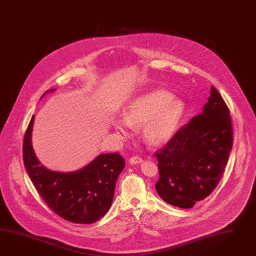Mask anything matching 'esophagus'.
<instances>
[{"instance_id":"1","label":"esophagus","mask_w":256,"mask_h":256,"mask_svg":"<svg viewBox=\"0 0 256 256\" xmlns=\"http://www.w3.org/2000/svg\"><path fill=\"white\" fill-rule=\"evenodd\" d=\"M143 162L142 158L138 157V156H134V157L130 158L129 160V164L136 165V164H141Z\"/></svg>"}]
</instances>
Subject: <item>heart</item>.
<instances>
[{"instance_id": "obj_1", "label": "heart", "mask_w": 256, "mask_h": 256, "mask_svg": "<svg viewBox=\"0 0 256 256\" xmlns=\"http://www.w3.org/2000/svg\"><path fill=\"white\" fill-rule=\"evenodd\" d=\"M184 103L172 98L164 89L144 92L132 99L124 110V118L113 122L115 131L131 134L134 125L143 126V136L148 144L157 146L167 142L176 132L183 117Z\"/></svg>"}]
</instances>
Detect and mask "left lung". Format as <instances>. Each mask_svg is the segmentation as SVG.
Listing matches in <instances>:
<instances>
[{
    "label": "left lung",
    "instance_id": "left-lung-1",
    "mask_svg": "<svg viewBox=\"0 0 256 256\" xmlns=\"http://www.w3.org/2000/svg\"><path fill=\"white\" fill-rule=\"evenodd\" d=\"M233 143L230 110L210 87L202 112L194 116L156 153L158 196L181 209L192 208L216 188Z\"/></svg>",
    "mask_w": 256,
    "mask_h": 256
}]
</instances>
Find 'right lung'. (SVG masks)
Returning a JSON list of instances; mask_svg holds the SVG:
<instances>
[{
    "label": "right lung",
    "instance_id": "add662e5",
    "mask_svg": "<svg viewBox=\"0 0 256 256\" xmlns=\"http://www.w3.org/2000/svg\"><path fill=\"white\" fill-rule=\"evenodd\" d=\"M56 89L47 90L46 94ZM34 115L28 126L23 144L26 172L46 204L58 216L75 224H92L110 210L116 182L125 166L118 153L100 154L79 170L58 172L40 164L33 150Z\"/></svg>",
    "mask_w": 256,
    "mask_h": 256
}]
</instances>
